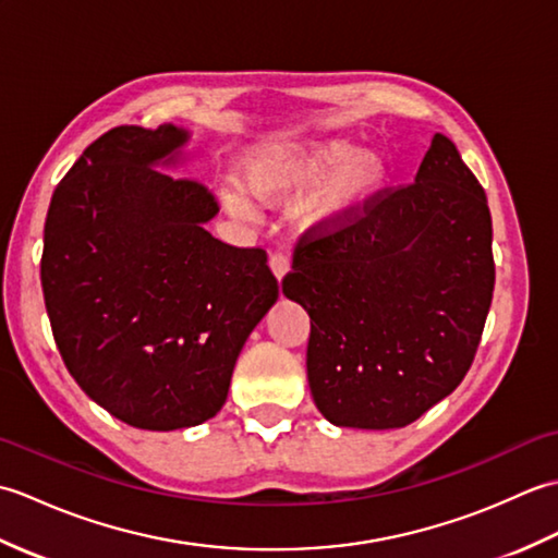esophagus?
I'll use <instances>...</instances> for the list:
<instances>
[{
	"mask_svg": "<svg viewBox=\"0 0 558 558\" xmlns=\"http://www.w3.org/2000/svg\"><path fill=\"white\" fill-rule=\"evenodd\" d=\"M270 270H272V276H276L278 280L286 278V272L290 270V256L282 254V252L272 254L270 256Z\"/></svg>",
	"mask_w": 558,
	"mask_h": 558,
	"instance_id": "34e87169",
	"label": "esophagus"
}]
</instances>
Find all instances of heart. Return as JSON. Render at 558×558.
Segmentation results:
<instances>
[{
	"mask_svg": "<svg viewBox=\"0 0 558 558\" xmlns=\"http://www.w3.org/2000/svg\"><path fill=\"white\" fill-rule=\"evenodd\" d=\"M236 174L246 192L260 201L290 198L322 181L300 204V218L310 225H336L352 218L384 186L388 168L374 150H357L345 138H328L256 148L240 160ZM222 201L236 216L248 213V201L240 192H225Z\"/></svg>",
	"mask_w": 558,
	"mask_h": 558,
	"instance_id": "obj_1",
	"label": "heart"
}]
</instances>
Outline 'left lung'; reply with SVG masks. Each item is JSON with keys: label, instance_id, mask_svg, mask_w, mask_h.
Here are the masks:
<instances>
[{"label": "left lung", "instance_id": "left-lung-1", "mask_svg": "<svg viewBox=\"0 0 558 558\" xmlns=\"http://www.w3.org/2000/svg\"><path fill=\"white\" fill-rule=\"evenodd\" d=\"M494 278L487 194L453 141L434 134L412 184L378 189L294 246L282 292L310 314L318 412L352 429H400L453 393Z\"/></svg>", "mask_w": 558, "mask_h": 558}]
</instances>
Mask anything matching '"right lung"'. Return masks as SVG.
Returning a JSON list of instances; mask_svg holds the SVG:
<instances>
[{"label": "right lung", "instance_id": "right-lung-1", "mask_svg": "<svg viewBox=\"0 0 558 558\" xmlns=\"http://www.w3.org/2000/svg\"><path fill=\"white\" fill-rule=\"evenodd\" d=\"M184 129L114 126L57 184L40 282L57 350L83 393L117 420L172 432L216 417L234 362L278 300L258 246L206 228L218 201L158 170Z\"/></svg>", "mask_w": 558, "mask_h": 558}]
</instances>
